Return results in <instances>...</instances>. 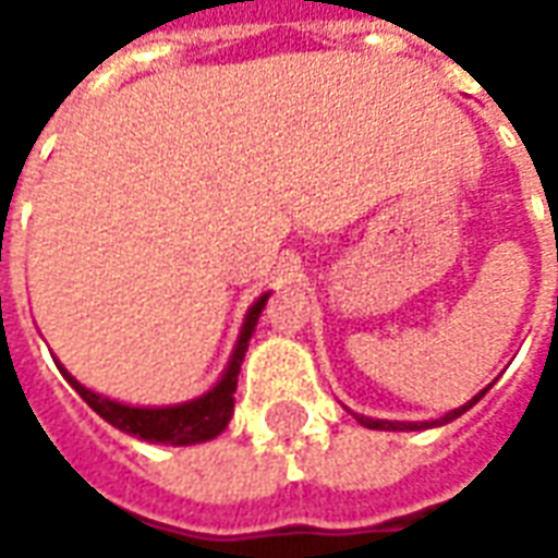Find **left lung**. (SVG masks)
<instances>
[{"mask_svg":"<svg viewBox=\"0 0 558 558\" xmlns=\"http://www.w3.org/2000/svg\"><path fill=\"white\" fill-rule=\"evenodd\" d=\"M490 386L484 388V391H478V395L469 400V403H463V407H457V410L451 412H445L442 418H436V421H383V418H367V415H355V418H359V424H364V427H371V430H427V427H442V424H448V421L460 418L463 412L472 410V407H475V403L490 391Z\"/></svg>","mask_w":558,"mask_h":558,"instance_id":"1","label":"left lung"}]
</instances>
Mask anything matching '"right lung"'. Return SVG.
Wrapping results in <instances>:
<instances>
[{
  "label": "right lung",
  "instance_id": "add662e5",
  "mask_svg": "<svg viewBox=\"0 0 558 558\" xmlns=\"http://www.w3.org/2000/svg\"><path fill=\"white\" fill-rule=\"evenodd\" d=\"M268 295L271 292H263L244 314L242 331H239V340L232 347V355L223 374L215 386L208 388L206 395H199L194 400H184V403H172V407H131V403H119V400H110L92 391L83 383H77L74 376L68 374L65 367L59 364V371L65 376L71 388L77 391L80 398L89 403L92 410L98 412L107 424H113L116 430L131 433L137 439H146V442H160V445H196L215 439L218 433L227 430V424L232 418V407H235V386H239V371H242L244 352H247V343H251V335H254L256 319L266 307Z\"/></svg>",
  "mask_w": 558,
  "mask_h": 558
}]
</instances>
